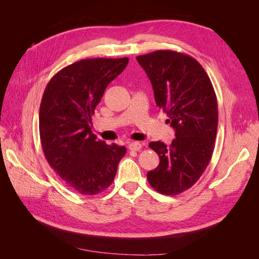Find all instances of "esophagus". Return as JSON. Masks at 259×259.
I'll return each mask as SVG.
<instances>
[{"label":"esophagus","instance_id":"obj_1","mask_svg":"<svg viewBox=\"0 0 259 259\" xmlns=\"http://www.w3.org/2000/svg\"><path fill=\"white\" fill-rule=\"evenodd\" d=\"M142 147H143V145L140 144V143H138V142L131 143L128 145V149H130V150H132V151H138V150H140V149H142Z\"/></svg>","mask_w":259,"mask_h":259}]
</instances>
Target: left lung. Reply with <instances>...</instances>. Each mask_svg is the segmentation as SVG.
<instances>
[{
    "label": "left lung",
    "instance_id": "1",
    "mask_svg": "<svg viewBox=\"0 0 259 259\" xmlns=\"http://www.w3.org/2000/svg\"><path fill=\"white\" fill-rule=\"evenodd\" d=\"M136 59L176 136L169 146L149 144L160 164L148 171L147 179L158 192L176 195L198 182L213 155L218 125L216 94L205 70L189 55L162 50Z\"/></svg>",
    "mask_w": 259,
    "mask_h": 259
}]
</instances>
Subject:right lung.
<instances>
[{"instance_id": "add662e5", "label": "right lung", "mask_w": 259, "mask_h": 259, "mask_svg": "<svg viewBox=\"0 0 259 259\" xmlns=\"http://www.w3.org/2000/svg\"><path fill=\"white\" fill-rule=\"evenodd\" d=\"M128 58H89L61 69L43 94L38 127L50 166L83 195L110 186L126 148L97 140L92 115L105 90L126 68Z\"/></svg>"}]
</instances>
